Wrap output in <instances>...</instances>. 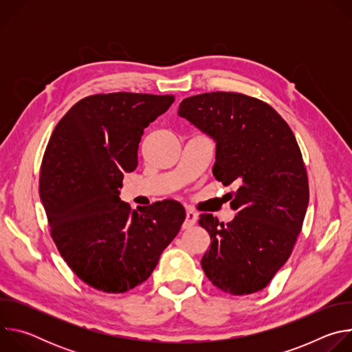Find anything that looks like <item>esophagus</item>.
Listing matches in <instances>:
<instances>
[{"label": "esophagus", "mask_w": 352, "mask_h": 352, "mask_svg": "<svg viewBox=\"0 0 352 352\" xmlns=\"http://www.w3.org/2000/svg\"><path fill=\"white\" fill-rule=\"evenodd\" d=\"M197 220V214L193 212V210H186V217H185V221H184V228H190Z\"/></svg>", "instance_id": "obj_1"}]
</instances>
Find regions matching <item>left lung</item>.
Masks as SVG:
<instances>
[{
	"label": "left lung",
	"mask_w": 352,
	"mask_h": 352,
	"mask_svg": "<svg viewBox=\"0 0 352 352\" xmlns=\"http://www.w3.org/2000/svg\"><path fill=\"white\" fill-rule=\"evenodd\" d=\"M178 114L216 139L213 175L238 186L232 221L200 214L212 239L202 269L224 292H258L288 261L302 230L309 184L298 142L272 106L236 91L186 97Z\"/></svg>",
	"instance_id": "obj_1"
}]
</instances>
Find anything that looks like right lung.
I'll return each mask as SVG.
<instances>
[{"mask_svg": "<svg viewBox=\"0 0 352 352\" xmlns=\"http://www.w3.org/2000/svg\"><path fill=\"white\" fill-rule=\"evenodd\" d=\"M173 103L174 94L87 96L45 147L38 190L50 234L69 269L98 291L124 294L144 283L185 220L175 200L132 212L118 196L144 128Z\"/></svg>", "mask_w": 352, "mask_h": 352, "instance_id": "right-lung-1", "label": "right lung"}]
</instances>
